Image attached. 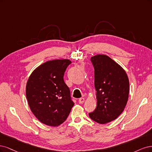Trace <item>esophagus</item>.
Listing matches in <instances>:
<instances>
[{"label": "esophagus", "mask_w": 152, "mask_h": 152, "mask_svg": "<svg viewBox=\"0 0 152 152\" xmlns=\"http://www.w3.org/2000/svg\"><path fill=\"white\" fill-rule=\"evenodd\" d=\"M85 102V99H84V98H80V99H79V103H80V104H83V102Z\"/></svg>", "instance_id": "obj_1"}]
</instances>
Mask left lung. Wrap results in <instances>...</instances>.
I'll return each instance as SVG.
<instances>
[{
    "label": "left lung",
    "mask_w": 152,
    "mask_h": 152,
    "mask_svg": "<svg viewBox=\"0 0 152 152\" xmlns=\"http://www.w3.org/2000/svg\"><path fill=\"white\" fill-rule=\"evenodd\" d=\"M90 59L95 70L97 105L89 116L98 123L106 124L123 112L128 100L129 80L125 71L107 56L97 55Z\"/></svg>",
    "instance_id": "obj_1"
}]
</instances>
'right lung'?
<instances>
[{
    "instance_id": "right-lung-1",
    "label": "right lung",
    "mask_w": 152,
    "mask_h": 152,
    "mask_svg": "<svg viewBox=\"0 0 152 152\" xmlns=\"http://www.w3.org/2000/svg\"><path fill=\"white\" fill-rule=\"evenodd\" d=\"M68 59L42 64L28 80L26 95L30 108L42 123L57 126L64 122L74 105L69 87L64 81Z\"/></svg>"
}]
</instances>
